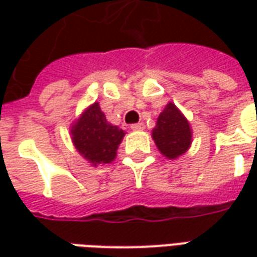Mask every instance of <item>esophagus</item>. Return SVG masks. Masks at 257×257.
I'll return each instance as SVG.
<instances>
[{"label":"esophagus","instance_id":"34e87169","mask_svg":"<svg viewBox=\"0 0 257 257\" xmlns=\"http://www.w3.org/2000/svg\"><path fill=\"white\" fill-rule=\"evenodd\" d=\"M131 129H132V131H136V132H139V131H143V129H145V123H143V122L134 123V125H131Z\"/></svg>","mask_w":257,"mask_h":257}]
</instances>
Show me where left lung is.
I'll return each instance as SVG.
<instances>
[{
    "mask_svg": "<svg viewBox=\"0 0 257 257\" xmlns=\"http://www.w3.org/2000/svg\"><path fill=\"white\" fill-rule=\"evenodd\" d=\"M151 136L160 153L168 160L183 156L193 143V129L189 119L172 101L158 115Z\"/></svg>",
    "mask_w": 257,
    "mask_h": 257,
    "instance_id": "1",
    "label": "left lung"
}]
</instances>
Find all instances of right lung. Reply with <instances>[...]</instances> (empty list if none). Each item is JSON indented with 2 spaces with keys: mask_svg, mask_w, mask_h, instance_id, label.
<instances>
[{
  "mask_svg": "<svg viewBox=\"0 0 257 257\" xmlns=\"http://www.w3.org/2000/svg\"><path fill=\"white\" fill-rule=\"evenodd\" d=\"M74 147L92 167L106 165L115 160L125 131L106 119L99 103L85 108L70 128Z\"/></svg>",
  "mask_w": 257,
  "mask_h": 257,
  "instance_id": "right-lung-1",
  "label": "right lung"
}]
</instances>
